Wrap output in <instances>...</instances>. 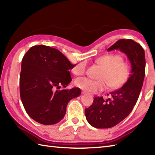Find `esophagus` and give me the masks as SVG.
Segmentation results:
<instances>
[{"mask_svg":"<svg viewBox=\"0 0 155 155\" xmlns=\"http://www.w3.org/2000/svg\"><path fill=\"white\" fill-rule=\"evenodd\" d=\"M82 94H87L88 93H87V92H85V91H82Z\"/></svg>","mask_w":155,"mask_h":155,"instance_id":"obj_1","label":"esophagus"}]
</instances>
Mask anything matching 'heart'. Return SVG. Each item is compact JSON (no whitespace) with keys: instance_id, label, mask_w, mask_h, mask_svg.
I'll return each mask as SVG.
<instances>
[{"instance_id":"heart-1","label":"heart","mask_w":155,"mask_h":155,"mask_svg":"<svg viewBox=\"0 0 155 155\" xmlns=\"http://www.w3.org/2000/svg\"><path fill=\"white\" fill-rule=\"evenodd\" d=\"M123 60L120 55L113 54L98 58L97 62L104 68L100 77L101 79L95 81L88 77H81L75 80V84L91 93L106 89L108 84L112 88L122 87L127 81L130 72L129 64ZM87 67V61H83L72 68V72L76 75H82L86 72Z\"/></svg>"}]
</instances>
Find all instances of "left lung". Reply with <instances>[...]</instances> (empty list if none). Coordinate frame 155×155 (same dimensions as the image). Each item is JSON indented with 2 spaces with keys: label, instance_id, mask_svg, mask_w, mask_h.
<instances>
[{
  "label": "left lung",
  "instance_id": "left-lung-1",
  "mask_svg": "<svg viewBox=\"0 0 155 155\" xmlns=\"http://www.w3.org/2000/svg\"><path fill=\"white\" fill-rule=\"evenodd\" d=\"M118 49L127 56L130 73L123 87L110 93L111 99L95 97L93 104L85 109L88 123L95 128H111L127 118L136 104L143 87L146 64L143 48L131 39H120L107 51Z\"/></svg>",
  "mask_w": 155,
  "mask_h": 155
}]
</instances>
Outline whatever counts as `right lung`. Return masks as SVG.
Instances as JSON below:
<instances>
[{"label":"right lung","instance_id":"right-lung-1","mask_svg":"<svg viewBox=\"0 0 155 155\" xmlns=\"http://www.w3.org/2000/svg\"><path fill=\"white\" fill-rule=\"evenodd\" d=\"M74 66L61 52L48 46H33L27 52L22 60L20 96L31 118L45 125L63 118L69 101L81 93L77 87L60 89L71 83L68 71Z\"/></svg>","mask_w":155,"mask_h":155}]
</instances>
